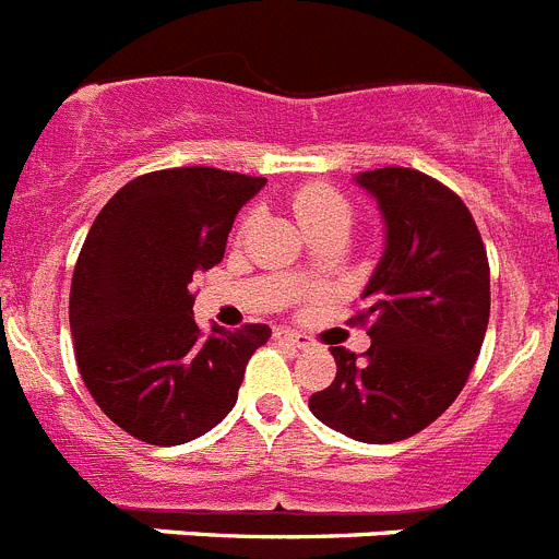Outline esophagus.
Segmentation results:
<instances>
[{
  "instance_id": "1",
  "label": "esophagus",
  "mask_w": 559,
  "mask_h": 559,
  "mask_svg": "<svg viewBox=\"0 0 559 559\" xmlns=\"http://www.w3.org/2000/svg\"><path fill=\"white\" fill-rule=\"evenodd\" d=\"M274 338L283 341V344H290V347H296V349H305V347H310V344H313V341H310V335L294 333V330H285V328L274 330Z\"/></svg>"
}]
</instances>
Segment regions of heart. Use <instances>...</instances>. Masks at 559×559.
Returning <instances> with one entry per match:
<instances>
[{
	"label": "heart",
	"mask_w": 559,
	"mask_h": 559,
	"mask_svg": "<svg viewBox=\"0 0 559 559\" xmlns=\"http://www.w3.org/2000/svg\"><path fill=\"white\" fill-rule=\"evenodd\" d=\"M290 206H294L296 221L302 224V229L310 237L319 235V231L328 229H341L347 231L353 226V206L349 201L341 195L338 190H333L330 185H305L290 195ZM296 283H305L308 280V269H299L294 274Z\"/></svg>",
	"instance_id": "b5f03b06"
}]
</instances>
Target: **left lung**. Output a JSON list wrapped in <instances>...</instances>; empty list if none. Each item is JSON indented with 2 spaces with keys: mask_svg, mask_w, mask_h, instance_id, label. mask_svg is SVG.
Returning a JSON list of instances; mask_svg holds the SVG:
<instances>
[{
  "mask_svg": "<svg viewBox=\"0 0 559 559\" xmlns=\"http://www.w3.org/2000/svg\"><path fill=\"white\" fill-rule=\"evenodd\" d=\"M386 218V251L349 324L372 347H330L335 380L310 394L324 426L358 442H400L445 414L464 389L490 322V263L471 210L412 167L358 176Z\"/></svg>",
  "mask_w": 559,
  "mask_h": 559,
  "instance_id": "obj_1",
  "label": "left lung"
}]
</instances>
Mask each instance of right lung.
I'll list each match as a JSON object with an SVG mask.
<instances>
[{"instance_id":"right-lung-1","label":"right lung","mask_w":559,"mask_h":559,"mask_svg":"<svg viewBox=\"0 0 559 559\" xmlns=\"http://www.w3.org/2000/svg\"><path fill=\"white\" fill-rule=\"evenodd\" d=\"M263 176L170 167L111 195L86 235L69 290V328L88 394L151 445H181L231 412L269 324L212 328L192 316V280L224 260L237 210Z\"/></svg>"}]
</instances>
